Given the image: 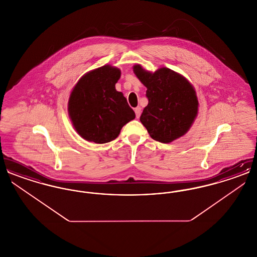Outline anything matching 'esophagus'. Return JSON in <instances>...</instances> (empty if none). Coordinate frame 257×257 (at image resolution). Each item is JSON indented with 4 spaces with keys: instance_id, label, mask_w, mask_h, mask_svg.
Wrapping results in <instances>:
<instances>
[{
    "instance_id": "1",
    "label": "esophagus",
    "mask_w": 257,
    "mask_h": 257,
    "mask_svg": "<svg viewBox=\"0 0 257 257\" xmlns=\"http://www.w3.org/2000/svg\"><path fill=\"white\" fill-rule=\"evenodd\" d=\"M135 112H136V116L139 118V117H140V115H141V113H142V109H141V107H137V108L135 109Z\"/></svg>"
}]
</instances>
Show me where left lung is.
<instances>
[{
	"label": "left lung",
	"instance_id": "1",
	"mask_svg": "<svg viewBox=\"0 0 257 257\" xmlns=\"http://www.w3.org/2000/svg\"><path fill=\"white\" fill-rule=\"evenodd\" d=\"M133 71L147 88L148 104L140 120L148 134L163 144L183 137L198 113L194 86L183 75L167 67L150 72L141 64H135Z\"/></svg>",
	"mask_w": 257,
	"mask_h": 257
}]
</instances>
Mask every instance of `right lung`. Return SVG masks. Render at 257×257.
<instances>
[{
    "mask_svg": "<svg viewBox=\"0 0 257 257\" xmlns=\"http://www.w3.org/2000/svg\"><path fill=\"white\" fill-rule=\"evenodd\" d=\"M120 75L119 68L103 65L83 75L70 93V120L76 132L87 142L109 143L136 117L122 92L115 89Z\"/></svg>",
    "mask_w": 257,
    "mask_h": 257,
    "instance_id": "right-lung-1",
    "label": "right lung"
}]
</instances>
